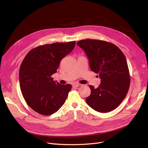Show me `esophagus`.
Listing matches in <instances>:
<instances>
[{
    "label": "esophagus",
    "instance_id": "34e87169",
    "mask_svg": "<svg viewBox=\"0 0 148 148\" xmlns=\"http://www.w3.org/2000/svg\"><path fill=\"white\" fill-rule=\"evenodd\" d=\"M73 86H74V87H79V86H81V84L78 83H74L73 84Z\"/></svg>",
    "mask_w": 148,
    "mask_h": 148
}]
</instances>
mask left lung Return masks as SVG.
I'll list each match as a JSON object with an SVG mask.
<instances>
[{"instance_id":"left-lung-1","label":"left lung","mask_w":148,"mask_h":148,"mask_svg":"<svg viewBox=\"0 0 148 148\" xmlns=\"http://www.w3.org/2000/svg\"><path fill=\"white\" fill-rule=\"evenodd\" d=\"M86 53L90 68L101 79L97 88L90 85V95L86 101L101 113L114 110L126 97L130 84L127 62L122 51L114 44L102 40H82L77 42Z\"/></svg>"}]
</instances>
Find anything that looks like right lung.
Listing matches in <instances>:
<instances>
[{
	"label": "right lung",
	"mask_w": 148,
	"mask_h": 148,
	"mask_svg": "<svg viewBox=\"0 0 148 148\" xmlns=\"http://www.w3.org/2000/svg\"><path fill=\"white\" fill-rule=\"evenodd\" d=\"M75 41L38 46L26 54L19 71L20 86L27 105L36 112L50 115L65 103L72 86L60 84L51 75L60 60L74 49Z\"/></svg>",
	"instance_id": "right-lung-1"
}]
</instances>
